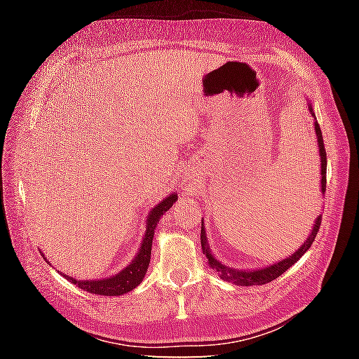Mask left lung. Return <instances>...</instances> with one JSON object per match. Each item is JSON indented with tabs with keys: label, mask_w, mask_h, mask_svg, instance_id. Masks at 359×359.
<instances>
[{
	"label": "left lung",
	"mask_w": 359,
	"mask_h": 359,
	"mask_svg": "<svg viewBox=\"0 0 359 359\" xmlns=\"http://www.w3.org/2000/svg\"><path fill=\"white\" fill-rule=\"evenodd\" d=\"M307 106H309L310 115L314 118V132H316L319 158H320V191H322V196H323L325 190H327V153H325L322 132H320V127L316 121V115H314V111H313V106H311L310 100H307ZM320 220H322V214L316 217V220H314V224L311 227V232L309 233V238L306 241H304V244L297 250L295 253H292L290 256L278 260V262H276L273 265H266V266L256 268V269H238V268H232V266L224 265L223 262H220V260L212 255L210 243H208V236H206V231H205V223H203V219H202V229H201L202 252L206 256V259H208L206 262H208L210 268L217 271V273H219V276H220V278L227 281V283H233L236 286L266 285V283H269V281H273L283 273H286V271L293 264H295L297 260H299V257L311 247L314 238H316L318 231L320 227Z\"/></svg>",
	"instance_id": "8db88e82"
}]
</instances>
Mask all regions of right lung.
Segmentation results:
<instances>
[{"label":"right lung","mask_w":359,"mask_h":359,"mask_svg":"<svg viewBox=\"0 0 359 359\" xmlns=\"http://www.w3.org/2000/svg\"><path fill=\"white\" fill-rule=\"evenodd\" d=\"M177 199H178V194L170 193L149 211L148 219H147V229L142 238V243H140L139 252L136 253L132 262H130L124 269L119 271V273H116L115 276L97 278V280H78L67 274H62V273L60 274L66 280L72 281V283L78 286L79 289H83L90 293H95V295L119 297V295H124V293L130 290H133L135 287H137L140 283H142V280L147 274L149 259H151V247H153V238H154L157 223L161 219V215L168 210H170V206L177 202ZM45 260L49 264V260L46 257Z\"/></svg>","instance_id":"obj_1"}]
</instances>
